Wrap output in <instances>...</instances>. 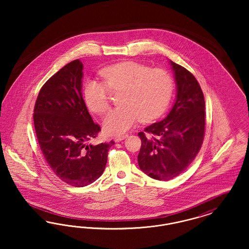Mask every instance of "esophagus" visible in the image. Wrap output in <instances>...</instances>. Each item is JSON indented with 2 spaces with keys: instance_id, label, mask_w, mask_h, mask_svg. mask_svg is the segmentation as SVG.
Listing matches in <instances>:
<instances>
[{
  "instance_id": "esophagus-1",
  "label": "esophagus",
  "mask_w": 249,
  "mask_h": 249,
  "mask_svg": "<svg viewBox=\"0 0 249 249\" xmlns=\"http://www.w3.org/2000/svg\"><path fill=\"white\" fill-rule=\"evenodd\" d=\"M126 137H128V134H124V135H121V136H118L115 138V142H120L122 140H124Z\"/></svg>"
}]
</instances>
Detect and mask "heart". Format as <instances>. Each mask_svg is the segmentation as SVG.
<instances>
[{"label": "heart", "instance_id": "heart-1", "mask_svg": "<svg viewBox=\"0 0 249 249\" xmlns=\"http://www.w3.org/2000/svg\"><path fill=\"white\" fill-rule=\"evenodd\" d=\"M104 82L89 79L84 86L87 107L95 114H104L109 107V91L119 92V106L104 119V130L109 135L125 133L137 119L149 121L160 117L168 106L174 90L173 76L163 69L135 61L108 65L100 71Z\"/></svg>", "mask_w": 249, "mask_h": 249}]
</instances>
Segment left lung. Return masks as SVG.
I'll list each match as a JSON object with an SVG mask.
<instances>
[{"instance_id":"obj_1","label":"left lung","mask_w":249,"mask_h":249,"mask_svg":"<svg viewBox=\"0 0 249 249\" xmlns=\"http://www.w3.org/2000/svg\"><path fill=\"white\" fill-rule=\"evenodd\" d=\"M177 100L165 119L138 133V164L149 178L168 181L183 173L201 149L205 130V103L195 76L170 60Z\"/></svg>"}]
</instances>
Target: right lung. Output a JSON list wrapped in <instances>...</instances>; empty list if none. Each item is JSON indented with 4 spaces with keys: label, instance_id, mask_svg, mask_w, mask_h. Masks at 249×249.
<instances>
[{
    "label": "right lung",
    "instance_id": "right-lung-1",
    "mask_svg": "<svg viewBox=\"0 0 249 249\" xmlns=\"http://www.w3.org/2000/svg\"><path fill=\"white\" fill-rule=\"evenodd\" d=\"M83 63L74 59L52 75L36 99L34 122L41 152L51 170L72 187L100 178L114 141L88 143L101 127L85 105L81 88Z\"/></svg>",
    "mask_w": 249,
    "mask_h": 249
}]
</instances>
